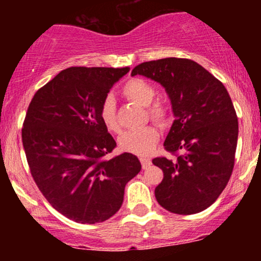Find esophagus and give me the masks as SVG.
Returning <instances> with one entry per match:
<instances>
[{
	"label": "esophagus",
	"mask_w": 261,
	"mask_h": 261,
	"mask_svg": "<svg viewBox=\"0 0 261 261\" xmlns=\"http://www.w3.org/2000/svg\"><path fill=\"white\" fill-rule=\"evenodd\" d=\"M140 161H141V164H142L143 169H147L148 167L152 164V162L149 161L148 158H140Z\"/></svg>",
	"instance_id": "obj_1"
}]
</instances>
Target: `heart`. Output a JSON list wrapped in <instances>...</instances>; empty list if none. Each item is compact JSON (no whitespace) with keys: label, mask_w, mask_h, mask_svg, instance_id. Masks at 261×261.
I'll return each instance as SVG.
<instances>
[{"label":"heart","mask_w":261,"mask_h":261,"mask_svg":"<svg viewBox=\"0 0 261 261\" xmlns=\"http://www.w3.org/2000/svg\"><path fill=\"white\" fill-rule=\"evenodd\" d=\"M124 95L128 100L147 108L148 116L152 120L163 125L167 121V110L162 104L153 103L157 95L154 86L145 80L135 79L128 81L124 87ZM100 120L108 130L118 133L119 124L116 119L115 100L113 97H107L100 107ZM160 140V133L153 126H146L140 130L127 131L119 139V146L122 151L136 155H148L153 151Z\"/></svg>","instance_id":"heart-1"}]
</instances>
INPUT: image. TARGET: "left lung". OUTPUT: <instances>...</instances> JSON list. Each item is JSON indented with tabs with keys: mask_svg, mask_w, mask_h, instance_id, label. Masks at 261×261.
I'll use <instances>...</instances> for the list:
<instances>
[{
	"mask_svg": "<svg viewBox=\"0 0 261 261\" xmlns=\"http://www.w3.org/2000/svg\"><path fill=\"white\" fill-rule=\"evenodd\" d=\"M145 76L164 87L174 121L163 146L180 152L175 161L154 158L163 180L154 189L162 207L178 215L201 212L217 200L234 166L238 119L217 79L193 60L167 58L142 62L131 76Z\"/></svg>",
	"mask_w": 261,
	"mask_h": 261,
	"instance_id": "1",
	"label": "left lung"
}]
</instances>
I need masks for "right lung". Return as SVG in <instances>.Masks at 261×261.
<instances>
[{"label": "right lung", "instance_id": "obj_1", "mask_svg": "<svg viewBox=\"0 0 261 261\" xmlns=\"http://www.w3.org/2000/svg\"><path fill=\"white\" fill-rule=\"evenodd\" d=\"M130 67H68L35 93L22 141L32 175L56 211L79 223L107 221L139 174L133 153L104 160L116 147L100 107Z\"/></svg>", "mask_w": 261, "mask_h": 261}]
</instances>
